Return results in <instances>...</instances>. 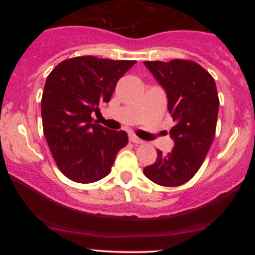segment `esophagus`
<instances>
[{"label":"esophagus","mask_w":255,"mask_h":255,"mask_svg":"<svg viewBox=\"0 0 255 255\" xmlns=\"http://www.w3.org/2000/svg\"><path fill=\"white\" fill-rule=\"evenodd\" d=\"M129 140H130L131 142H134V144H142V142H144L141 139H139V137L134 135V134H130Z\"/></svg>","instance_id":"1"}]
</instances>
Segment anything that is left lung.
I'll list each match as a JSON object with an SVG mask.
<instances>
[{"label":"left lung","mask_w":255,"mask_h":255,"mask_svg":"<svg viewBox=\"0 0 255 255\" xmlns=\"http://www.w3.org/2000/svg\"><path fill=\"white\" fill-rule=\"evenodd\" d=\"M144 64L164 89L175 121L170 129L174 148L166 154L158 150L156 162L144 168V174L160 186H181L197 174L212 145L219 107L217 87L210 73L193 61Z\"/></svg>","instance_id":"1"}]
</instances>
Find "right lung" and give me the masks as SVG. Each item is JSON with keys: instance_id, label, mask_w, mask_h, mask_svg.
Returning <instances> with one entry per match:
<instances>
[{"instance_id": "1", "label": "right lung", "mask_w": 255, "mask_h": 255, "mask_svg": "<svg viewBox=\"0 0 255 255\" xmlns=\"http://www.w3.org/2000/svg\"><path fill=\"white\" fill-rule=\"evenodd\" d=\"M135 61L69 58L49 74L42 97L43 131L64 176L79 183L102 180L128 142L125 130L93 124L91 114L109 103L120 78Z\"/></svg>"}]
</instances>
